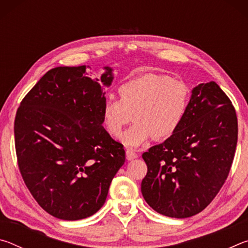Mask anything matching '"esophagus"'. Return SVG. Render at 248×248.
<instances>
[{"instance_id":"1","label":"esophagus","mask_w":248,"mask_h":248,"mask_svg":"<svg viewBox=\"0 0 248 248\" xmlns=\"http://www.w3.org/2000/svg\"><path fill=\"white\" fill-rule=\"evenodd\" d=\"M125 156H127L128 161H132V159L138 157V154L136 153V151H133L132 149H128L125 151Z\"/></svg>"}]
</instances>
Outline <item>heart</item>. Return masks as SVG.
<instances>
[{
  "mask_svg": "<svg viewBox=\"0 0 248 248\" xmlns=\"http://www.w3.org/2000/svg\"><path fill=\"white\" fill-rule=\"evenodd\" d=\"M119 99L107 97L102 108L106 131L118 137L130 118L133 124L121 136L124 145L138 148L151 138L166 139L184 123L190 104L186 83L169 75L146 73L118 87Z\"/></svg>",
  "mask_w": 248,
  "mask_h": 248,
  "instance_id": "b5f03b06",
  "label": "heart"
}]
</instances>
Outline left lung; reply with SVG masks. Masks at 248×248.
I'll return each instance as SVG.
<instances>
[{"instance_id": "1", "label": "left lung", "mask_w": 248, "mask_h": 248, "mask_svg": "<svg viewBox=\"0 0 248 248\" xmlns=\"http://www.w3.org/2000/svg\"><path fill=\"white\" fill-rule=\"evenodd\" d=\"M179 129L142 154L148 173L141 192L163 216L184 219L202 211L220 191L232 166L237 143V117L216 82L191 92Z\"/></svg>"}]
</instances>
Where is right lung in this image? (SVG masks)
Segmentation results:
<instances>
[{
	"label": "right lung",
	"mask_w": 248,
	"mask_h": 248,
	"mask_svg": "<svg viewBox=\"0 0 248 248\" xmlns=\"http://www.w3.org/2000/svg\"><path fill=\"white\" fill-rule=\"evenodd\" d=\"M87 68L48 71L23 98L15 117V149L24 183L40 207L61 220L97 212L125 159L124 145L103 127L106 97ZM105 70L100 82L109 86L112 70Z\"/></svg>",
	"instance_id": "1"
}]
</instances>
